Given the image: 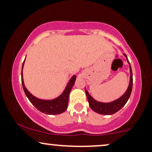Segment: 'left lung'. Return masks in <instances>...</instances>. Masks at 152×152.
<instances>
[{"label": "left lung", "mask_w": 152, "mask_h": 152, "mask_svg": "<svg viewBox=\"0 0 152 152\" xmlns=\"http://www.w3.org/2000/svg\"><path fill=\"white\" fill-rule=\"evenodd\" d=\"M124 54V56L127 58L126 55L125 54ZM127 61L129 62V64H130L129 60H128V58ZM130 72H131V78H130V83L129 88H128L126 93L124 94L121 98L115 100V101L112 102H108V103L98 102L94 100V98L88 94L87 91L85 90L90 107L91 108L94 112H97L98 114H100V115H113V114H115L117 112L119 111V110H121V108L125 105V104L126 103L128 100L129 99L130 96H131V94L132 88H133V73H132V69L131 65H130Z\"/></svg>", "instance_id": "8db88e82"}]
</instances>
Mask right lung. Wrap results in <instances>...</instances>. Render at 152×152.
Here are the masks:
<instances>
[{
  "label": "right lung",
  "mask_w": 152,
  "mask_h": 152,
  "mask_svg": "<svg viewBox=\"0 0 152 152\" xmlns=\"http://www.w3.org/2000/svg\"><path fill=\"white\" fill-rule=\"evenodd\" d=\"M25 61V60H24ZM23 61L22 64V69L24 64ZM76 80V76H72V77L70 79V82H68L66 89L63 92V94L59 97L56 99L52 100H40L38 98H35L33 96L25 87L24 83H23L22 72H21V84L24 91V93L30 102L35 106V108H37L39 111L43 112V113L47 114V115H58V114L63 113L65 110L68 107V97L70 94V91H71L72 86H73Z\"/></svg>",
  "instance_id": "add662e5"
}]
</instances>
